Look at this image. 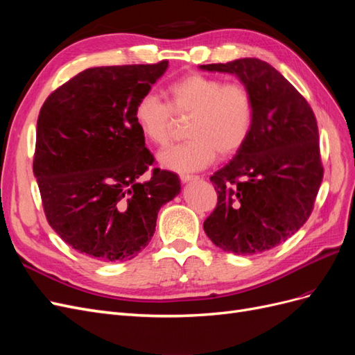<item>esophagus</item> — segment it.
I'll return each mask as SVG.
<instances>
[{"mask_svg": "<svg viewBox=\"0 0 355 355\" xmlns=\"http://www.w3.org/2000/svg\"><path fill=\"white\" fill-rule=\"evenodd\" d=\"M179 178H180L182 182H184V184H188V182H192V180H197V179H198V178L194 176V175H180Z\"/></svg>", "mask_w": 355, "mask_h": 355, "instance_id": "34e87169", "label": "esophagus"}]
</instances>
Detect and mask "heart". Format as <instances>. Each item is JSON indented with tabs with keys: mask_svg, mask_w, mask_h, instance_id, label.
Wrapping results in <instances>:
<instances>
[{
	"mask_svg": "<svg viewBox=\"0 0 355 355\" xmlns=\"http://www.w3.org/2000/svg\"><path fill=\"white\" fill-rule=\"evenodd\" d=\"M167 103L145 93L133 108V120L146 141L166 146L173 135V116H191L188 142L158 154L159 164L179 173L207 167L219 154L228 158L249 141L254 124V101L243 83L192 72L170 83Z\"/></svg>",
	"mask_w": 355,
	"mask_h": 355,
	"instance_id": "obj_1",
	"label": "heart"
}]
</instances>
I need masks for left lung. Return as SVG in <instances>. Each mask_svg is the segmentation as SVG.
<instances>
[{
  "label": "left lung",
  "mask_w": 355,
  "mask_h": 355,
  "mask_svg": "<svg viewBox=\"0 0 355 355\" xmlns=\"http://www.w3.org/2000/svg\"><path fill=\"white\" fill-rule=\"evenodd\" d=\"M200 68L237 75L254 101L249 141L210 178L218 204L204 231L225 252H266L292 237L314 209L323 180L315 115L304 96L261 59Z\"/></svg>",
  "instance_id": "1"
}]
</instances>
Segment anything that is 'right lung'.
<instances>
[{
  "label": "right lung",
  "instance_id": "add662e5",
  "mask_svg": "<svg viewBox=\"0 0 355 355\" xmlns=\"http://www.w3.org/2000/svg\"><path fill=\"white\" fill-rule=\"evenodd\" d=\"M154 65L89 68L46 99L37 121L34 176L50 227L72 249L101 262L130 261L155 232L180 180L154 168L133 120L142 94L166 72Z\"/></svg>",
  "mask_w": 355,
  "mask_h": 355
}]
</instances>
